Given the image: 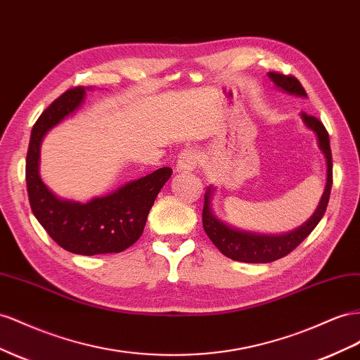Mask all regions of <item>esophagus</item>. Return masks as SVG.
I'll use <instances>...</instances> for the list:
<instances>
[{
	"label": "esophagus",
	"mask_w": 360,
	"mask_h": 360,
	"mask_svg": "<svg viewBox=\"0 0 360 360\" xmlns=\"http://www.w3.org/2000/svg\"><path fill=\"white\" fill-rule=\"evenodd\" d=\"M198 153L192 148L183 150L177 159V171H193L198 163Z\"/></svg>",
	"instance_id": "1"
}]
</instances>
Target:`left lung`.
Listing matches in <instances>:
<instances>
[{
  "mask_svg": "<svg viewBox=\"0 0 360 360\" xmlns=\"http://www.w3.org/2000/svg\"><path fill=\"white\" fill-rule=\"evenodd\" d=\"M269 79L273 80L278 87L285 89L289 94H295L306 96L304 87L297 80V77L290 74H283L277 71H271ZM303 121L309 129H312L316 133L318 145L324 156L327 159V183L326 191L323 193V198L319 201V206L315 213L306 224L297 229L295 231H290L288 235L281 236H264V235H252V233L239 231L226 226L221 222L210 209V189L204 195V206H202V227L209 239L215 244V247L222 252V255L238 260V262H247V264H268V262H274L288 256L290 251H294L301 242H303L312 230L318 226V222L324 217L330 192H332V183H333V162H332V150H330V139L328 133L324 127V124L319 121L316 116L307 115L306 112H301Z\"/></svg>",
  "mask_w": 360,
  "mask_h": 360,
  "instance_id": "8db88e82",
  "label": "left lung"
}]
</instances>
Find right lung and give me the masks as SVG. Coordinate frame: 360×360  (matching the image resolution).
I'll use <instances>...</instances> for the list:
<instances>
[{
  "label": "right lung",
  "mask_w": 360,
  "mask_h": 360,
  "mask_svg": "<svg viewBox=\"0 0 360 360\" xmlns=\"http://www.w3.org/2000/svg\"><path fill=\"white\" fill-rule=\"evenodd\" d=\"M84 92L80 86L68 89L33 125L25 160L28 200L36 219L63 250L83 256L121 252L141 238L154 200L172 169L160 168L87 204L57 198L39 176V148L45 133L79 108Z\"/></svg>",
  "instance_id": "obj_1"
}]
</instances>
